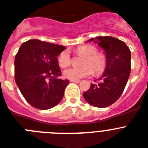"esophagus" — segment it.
I'll use <instances>...</instances> for the list:
<instances>
[{
    "mask_svg": "<svg viewBox=\"0 0 148 148\" xmlns=\"http://www.w3.org/2000/svg\"><path fill=\"white\" fill-rule=\"evenodd\" d=\"M71 82H74V83H75V84H79L80 82V80H70Z\"/></svg>",
    "mask_w": 148,
    "mask_h": 148,
    "instance_id": "1",
    "label": "esophagus"
}]
</instances>
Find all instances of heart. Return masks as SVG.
I'll list each match as a JSON object with an SVG mask.
<instances>
[{"label":"heart","mask_w":148,"mask_h":148,"mask_svg":"<svg viewBox=\"0 0 148 148\" xmlns=\"http://www.w3.org/2000/svg\"><path fill=\"white\" fill-rule=\"evenodd\" d=\"M77 55L84 56L81 68L67 69L64 71V77L68 80H79L86 77L101 74L105 69L106 58L101 53H97L95 47L91 45L80 46L75 51ZM58 63L61 68H67L71 64L70 54L68 51H63L58 56Z\"/></svg>","instance_id":"obj_1"}]
</instances>
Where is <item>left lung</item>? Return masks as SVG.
I'll return each mask as SVG.
<instances>
[{
    "label": "left lung",
    "instance_id": "1",
    "mask_svg": "<svg viewBox=\"0 0 148 148\" xmlns=\"http://www.w3.org/2000/svg\"><path fill=\"white\" fill-rule=\"evenodd\" d=\"M104 49L107 64L97 84H92L83 93L89 104L97 108H106L122 95L131 69V52L123 41L113 37H97L88 40Z\"/></svg>",
    "mask_w": 148,
    "mask_h": 148
}]
</instances>
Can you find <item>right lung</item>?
<instances>
[{
  "label": "right lung",
  "instance_id": "1",
  "mask_svg": "<svg viewBox=\"0 0 148 148\" xmlns=\"http://www.w3.org/2000/svg\"><path fill=\"white\" fill-rule=\"evenodd\" d=\"M64 47L29 40L15 56V80L21 93L35 108L47 110L62 101L68 80H62L57 56Z\"/></svg>",
  "mask_w": 148,
  "mask_h": 148
}]
</instances>
